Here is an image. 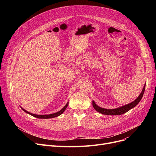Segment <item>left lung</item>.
I'll return each instance as SVG.
<instances>
[{
	"mask_svg": "<svg viewBox=\"0 0 156 156\" xmlns=\"http://www.w3.org/2000/svg\"><path fill=\"white\" fill-rule=\"evenodd\" d=\"M145 84L144 86L143 90H142V92L140 93V94L139 95V96L133 102H131L128 104H126L125 105L122 106V107L118 108L116 109H104V108H102L99 107V106H98L95 103V102L94 101H92L93 107L97 112H99L103 114H106V115H121V114H124V113L128 112V111H129L131 109L133 108L139 103V102L140 101V100L142 99V98L143 97V95H144V93L145 91Z\"/></svg>",
	"mask_w": 156,
	"mask_h": 156,
	"instance_id": "8db88e82",
	"label": "left lung"
}]
</instances>
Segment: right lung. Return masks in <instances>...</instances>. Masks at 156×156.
<instances>
[{
	"label": "right lung",
	"mask_w": 156,
	"mask_h": 156,
	"mask_svg": "<svg viewBox=\"0 0 156 156\" xmlns=\"http://www.w3.org/2000/svg\"><path fill=\"white\" fill-rule=\"evenodd\" d=\"M68 103L66 104V105L64 106V107L61 110V111H59V112H55V113H53V114H45V115H38V114H32V113H31V112H28L27 111H26L25 109H23L22 108H21V109L25 112H27V113H28V114H30V115H31V116H33L34 117H35V118H40V119H48V118H55V117H57V116H60L61 114H62L63 112H64V111L66 110V109L67 108V107H68Z\"/></svg>",
	"instance_id": "add662e5"
}]
</instances>
